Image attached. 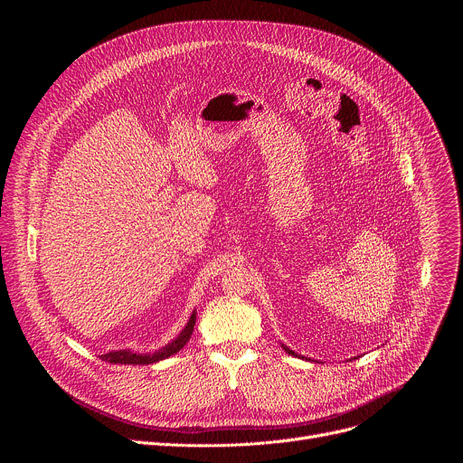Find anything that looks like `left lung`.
I'll list each match as a JSON object with an SVG mask.
<instances>
[{
    "label": "left lung",
    "instance_id": "8db88e82",
    "mask_svg": "<svg viewBox=\"0 0 463 463\" xmlns=\"http://www.w3.org/2000/svg\"><path fill=\"white\" fill-rule=\"evenodd\" d=\"M286 352H288V354H291V355H297V354H295V352H291L289 348H286Z\"/></svg>",
    "mask_w": 463,
    "mask_h": 463
}]
</instances>
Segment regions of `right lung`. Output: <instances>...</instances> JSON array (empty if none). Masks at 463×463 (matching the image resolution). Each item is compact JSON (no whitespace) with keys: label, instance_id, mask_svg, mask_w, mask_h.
Here are the masks:
<instances>
[{"label":"right lung","instance_id":"1","mask_svg":"<svg viewBox=\"0 0 463 463\" xmlns=\"http://www.w3.org/2000/svg\"><path fill=\"white\" fill-rule=\"evenodd\" d=\"M194 324H195V313L190 317V320L184 326L181 335L174 343H170L168 346H165L163 350H159L154 355H141V354H134V352H129V350H118V352L104 354L100 357L104 361H108V363H113V364H117V363L118 364H152V363H157L161 359H166V357L177 354L188 343V339H190V335L194 332Z\"/></svg>","mask_w":463,"mask_h":463}]
</instances>
